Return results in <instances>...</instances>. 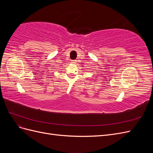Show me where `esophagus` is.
<instances>
[{
    "label": "esophagus",
    "instance_id": "34e87169",
    "mask_svg": "<svg viewBox=\"0 0 153 153\" xmlns=\"http://www.w3.org/2000/svg\"><path fill=\"white\" fill-rule=\"evenodd\" d=\"M72 62H73V63H75V62H76V60H73V61H72Z\"/></svg>",
    "mask_w": 153,
    "mask_h": 153
}]
</instances>
